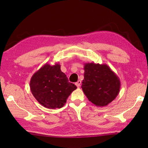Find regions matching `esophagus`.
<instances>
[{
	"mask_svg": "<svg viewBox=\"0 0 148 148\" xmlns=\"http://www.w3.org/2000/svg\"><path fill=\"white\" fill-rule=\"evenodd\" d=\"M81 81L80 80H79L77 81V82L76 83V85L77 86V87L79 88L81 86Z\"/></svg>",
	"mask_w": 148,
	"mask_h": 148,
	"instance_id": "esophagus-1",
	"label": "esophagus"
}]
</instances>
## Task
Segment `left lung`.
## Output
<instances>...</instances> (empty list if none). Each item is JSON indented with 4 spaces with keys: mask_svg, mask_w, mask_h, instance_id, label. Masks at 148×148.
<instances>
[{
    "mask_svg": "<svg viewBox=\"0 0 148 148\" xmlns=\"http://www.w3.org/2000/svg\"><path fill=\"white\" fill-rule=\"evenodd\" d=\"M82 90L89 101L98 107L108 106L119 94L121 83L108 65L95 63L84 64Z\"/></svg>",
    "mask_w": 148,
    "mask_h": 148,
    "instance_id": "1",
    "label": "left lung"
}]
</instances>
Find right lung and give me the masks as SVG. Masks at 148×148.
I'll list each match as a JSON object with an SVG mask.
<instances>
[{"label":"right lung","instance_id":"obj_1","mask_svg":"<svg viewBox=\"0 0 148 148\" xmlns=\"http://www.w3.org/2000/svg\"><path fill=\"white\" fill-rule=\"evenodd\" d=\"M30 88L40 104L52 109L62 108L77 88L74 84L69 82L58 63L53 65L46 64L40 67L31 77Z\"/></svg>","mask_w":148,"mask_h":148}]
</instances>
